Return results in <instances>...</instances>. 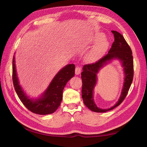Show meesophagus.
<instances>
[{
    "label": "esophagus",
    "instance_id": "1",
    "mask_svg": "<svg viewBox=\"0 0 147 147\" xmlns=\"http://www.w3.org/2000/svg\"><path fill=\"white\" fill-rule=\"evenodd\" d=\"M81 71H82V67L79 66V65H77L75 68V74L78 75V74L81 73Z\"/></svg>",
    "mask_w": 147,
    "mask_h": 147
}]
</instances>
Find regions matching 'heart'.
<instances>
[{"label": "heart", "mask_w": 147, "mask_h": 147, "mask_svg": "<svg viewBox=\"0 0 147 147\" xmlns=\"http://www.w3.org/2000/svg\"><path fill=\"white\" fill-rule=\"evenodd\" d=\"M103 36L102 34L97 35L94 38V41L98 42L93 47V48L90 51V52L87 55V59L89 61H94L100 57L102 55L104 54L108 47V42L105 40L103 39Z\"/></svg>", "instance_id": "b5f03b06"}]
</instances>
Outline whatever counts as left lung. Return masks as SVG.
I'll return each mask as SVG.
<instances>
[{
    "mask_svg": "<svg viewBox=\"0 0 147 147\" xmlns=\"http://www.w3.org/2000/svg\"><path fill=\"white\" fill-rule=\"evenodd\" d=\"M112 33L114 36V42L112 43L108 54L95 63L84 65L82 73L83 83L82 95L83 102L89 109L95 112H105L112 110L119 105L126 98L133 79L134 66L131 49L121 33L116 31H112ZM114 58L120 59L123 62L125 73V80L123 92L119 101L113 107L107 109H101L96 107L92 98V91L96 82V74L100 68Z\"/></svg>",
    "mask_w": 147,
    "mask_h": 147,
    "instance_id": "obj_1",
    "label": "left lung"
}]
</instances>
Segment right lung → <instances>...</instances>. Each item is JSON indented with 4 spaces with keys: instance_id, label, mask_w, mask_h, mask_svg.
Instances as JSON below:
<instances>
[{
    "instance_id": "right-lung-1",
    "label": "right lung",
    "mask_w": 147,
    "mask_h": 147,
    "mask_svg": "<svg viewBox=\"0 0 147 147\" xmlns=\"http://www.w3.org/2000/svg\"><path fill=\"white\" fill-rule=\"evenodd\" d=\"M74 64H68L59 72L50 84L44 94L36 100L28 98L21 89L16 75L14 56L12 59V82L15 91L23 105L33 113L46 115L54 113L60 106L62 99V92L67 82L74 76Z\"/></svg>"
}]
</instances>
